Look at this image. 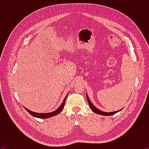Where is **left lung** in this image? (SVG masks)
<instances>
[{
    "mask_svg": "<svg viewBox=\"0 0 149 149\" xmlns=\"http://www.w3.org/2000/svg\"><path fill=\"white\" fill-rule=\"evenodd\" d=\"M86 97H87V101H88V103H89V106L90 107V108H91V110L93 111V112L97 113V114H100V115H103V116H110V115H113L116 114V113H117L119 112V111L120 110H118V111H116V112H102V111L98 109V108H96L94 105H93L91 102L90 101V100L89 99V97H88L87 95H86Z\"/></svg>",
    "mask_w": 149,
    "mask_h": 149,
    "instance_id": "obj_1",
    "label": "left lung"
}]
</instances>
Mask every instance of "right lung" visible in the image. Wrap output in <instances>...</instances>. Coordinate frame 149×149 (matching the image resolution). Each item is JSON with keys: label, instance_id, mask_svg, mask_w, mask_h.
Here are the masks:
<instances>
[{"label": "right lung", "instance_id": "right-lung-1", "mask_svg": "<svg viewBox=\"0 0 149 149\" xmlns=\"http://www.w3.org/2000/svg\"><path fill=\"white\" fill-rule=\"evenodd\" d=\"M66 97H65V99L64 100V101L62 103V104L60 106V107L58 108L57 110H56L54 112H52L50 113H46V114H41V113H36V112H32V111L29 110L28 109H27L26 108H25V109H26L27 112H28L30 114L32 115L34 117H36V118H49L50 117H52L54 116H56L57 114H58L59 113H60V112L63 110V108H64V104H65V99H66Z\"/></svg>", "mask_w": 149, "mask_h": 149}]
</instances>
